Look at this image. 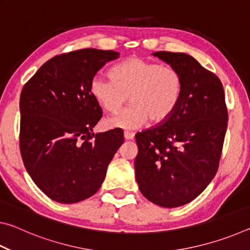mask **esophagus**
Returning <instances> with one entry per match:
<instances>
[{
    "mask_svg": "<svg viewBox=\"0 0 250 250\" xmlns=\"http://www.w3.org/2000/svg\"><path fill=\"white\" fill-rule=\"evenodd\" d=\"M125 140H133L134 133L129 132V131H125Z\"/></svg>",
    "mask_w": 250,
    "mask_h": 250,
    "instance_id": "1",
    "label": "esophagus"
}]
</instances>
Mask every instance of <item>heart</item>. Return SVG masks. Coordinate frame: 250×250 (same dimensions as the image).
<instances>
[{"label":"heart","mask_w":250,"mask_h":250,"mask_svg":"<svg viewBox=\"0 0 250 250\" xmlns=\"http://www.w3.org/2000/svg\"><path fill=\"white\" fill-rule=\"evenodd\" d=\"M112 78L96 75L90 92L101 107L117 112L130 100L132 104L105 120L109 128L137 129L151 121L163 124L176 111L183 92V79L172 66L140 57L125 59L111 69Z\"/></svg>","instance_id":"obj_1"}]
</instances>
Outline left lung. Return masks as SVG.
Listing matches in <instances>:
<instances>
[{
  "instance_id": "1",
  "label": "left lung",
  "mask_w": 250,
  "mask_h": 250,
  "mask_svg": "<svg viewBox=\"0 0 250 250\" xmlns=\"http://www.w3.org/2000/svg\"><path fill=\"white\" fill-rule=\"evenodd\" d=\"M153 55L179 70L183 92L170 119L135 134V180L146 198L172 208L192 202L216 175L228 112L221 80L195 58Z\"/></svg>"
}]
</instances>
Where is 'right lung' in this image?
Returning a JSON list of instances; mask_svg holds the SVG:
<instances>
[{"label": "right lung", "instance_id": "1", "mask_svg": "<svg viewBox=\"0 0 250 250\" xmlns=\"http://www.w3.org/2000/svg\"><path fill=\"white\" fill-rule=\"evenodd\" d=\"M113 50L84 48L50 58L24 84L20 98V150L42 192L62 204L98 191L110 161L124 143V131L94 133L103 110L90 80Z\"/></svg>", "mask_w": 250, "mask_h": 250}]
</instances>
